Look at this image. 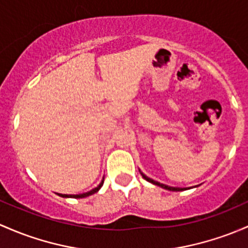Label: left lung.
<instances>
[{"instance_id": "obj_1", "label": "left lung", "mask_w": 248, "mask_h": 248, "mask_svg": "<svg viewBox=\"0 0 248 248\" xmlns=\"http://www.w3.org/2000/svg\"><path fill=\"white\" fill-rule=\"evenodd\" d=\"M140 173H141L142 178L146 179V181H147V182H150V183L155 184V186H158L164 187V189H166V190H170V191H182V190H186V187H173V186H165V184H161V183H159V182H155V181H153V179L148 178V177H147V176H145V174L142 173L141 171H140Z\"/></svg>"}]
</instances>
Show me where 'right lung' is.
<instances>
[{"label": "right lung", "mask_w": 248, "mask_h": 248, "mask_svg": "<svg viewBox=\"0 0 248 248\" xmlns=\"http://www.w3.org/2000/svg\"><path fill=\"white\" fill-rule=\"evenodd\" d=\"M103 182H104V178L102 179V181H101V183L98 184L97 186L95 187V189H93V190H90V191H88V192H84V194H79V195H62V194H58L59 196H62V197H65V199H69V197H74V199H84V197H88V196H90V195H93V194H95V192H97L98 190L101 189V187H102V186H103Z\"/></svg>", "instance_id": "1"}]
</instances>
